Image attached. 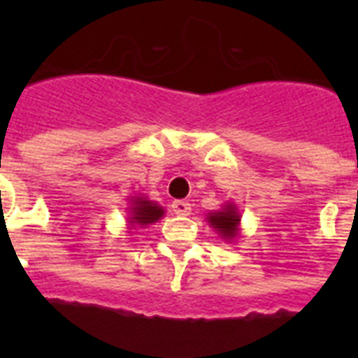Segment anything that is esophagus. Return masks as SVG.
<instances>
[{
    "label": "esophagus",
    "instance_id": "esophagus-1",
    "mask_svg": "<svg viewBox=\"0 0 358 358\" xmlns=\"http://www.w3.org/2000/svg\"><path fill=\"white\" fill-rule=\"evenodd\" d=\"M173 212L176 215H189L191 213V204L185 201H174L173 202Z\"/></svg>",
    "mask_w": 358,
    "mask_h": 358
}]
</instances>
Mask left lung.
<instances>
[{"mask_svg": "<svg viewBox=\"0 0 358 358\" xmlns=\"http://www.w3.org/2000/svg\"><path fill=\"white\" fill-rule=\"evenodd\" d=\"M208 224L212 227L219 234V238H223L224 241H236L239 236V227H241V213H239L236 202H224L221 210L210 212L206 215Z\"/></svg>", "mask_w": 358, "mask_h": 358, "instance_id": "obj_1", "label": "left lung"}]
</instances>
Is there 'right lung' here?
<instances>
[{
    "mask_svg": "<svg viewBox=\"0 0 358 358\" xmlns=\"http://www.w3.org/2000/svg\"><path fill=\"white\" fill-rule=\"evenodd\" d=\"M126 213H128L126 221H128L129 229H135V227L146 229L148 224L157 223L165 215V210L157 202L146 199L145 195H135L128 199Z\"/></svg>",
    "mask_w": 358,
    "mask_h": 358,
    "instance_id": "1",
    "label": "right lung"
}]
</instances>
